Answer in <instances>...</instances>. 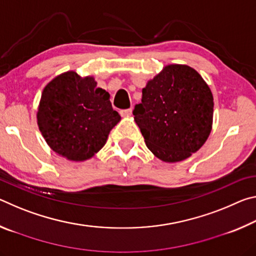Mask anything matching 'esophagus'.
Here are the masks:
<instances>
[{
  "label": "esophagus",
  "mask_w": 256,
  "mask_h": 256,
  "mask_svg": "<svg viewBox=\"0 0 256 256\" xmlns=\"http://www.w3.org/2000/svg\"><path fill=\"white\" fill-rule=\"evenodd\" d=\"M120 115H122V116H131V115H132V108H128V110H120Z\"/></svg>",
  "instance_id": "34e87169"
}]
</instances>
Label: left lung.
<instances>
[{
	"instance_id": "1",
	"label": "left lung",
	"mask_w": 256,
	"mask_h": 256,
	"mask_svg": "<svg viewBox=\"0 0 256 256\" xmlns=\"http://www.w3.org/2000/svg\"><path fill=\"white\" fill-rule=\"evenodd\" d=\"M133 115L156 157L166 162H182L209 136L214 97L194 68L170 64L142 89L141 102L134 107Z\"/></svg>"
}]
</instances>
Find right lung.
<instances>
[{"mask_svg":"<svg viewBox=\"0 0 256 256\" xmlns=\"http://www.w3.org/2000/svg\"><path fill=\"white\" fill-rule=\"evenodd\" d=\"M120 116L112 110L110 94L92 76L68 71L44 88L37 122L53 151L73 162L92 158L106 144Z\"/></svg>","mask_w":256,"mask_h":256,"instance_id":"right-lung-1","label":"right lung"}]
</instances>
